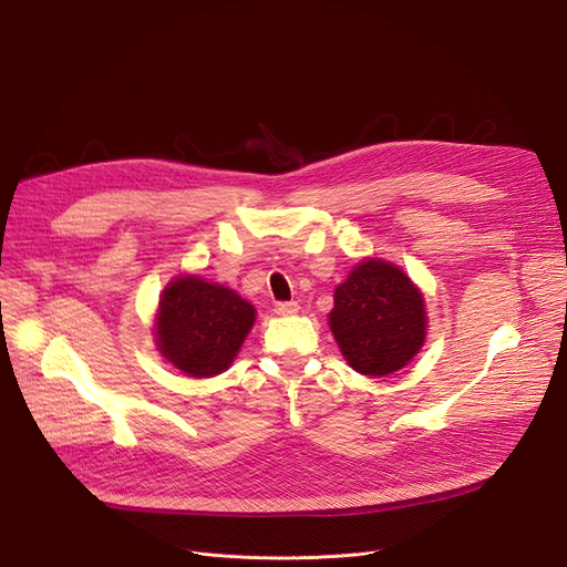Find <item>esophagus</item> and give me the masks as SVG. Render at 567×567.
<instances>
[{
	"label": "esophagus",
	"mask_w": 567,
	"mask_h": 567,
	"mask_svg": "<svg viewBox=\"0 0 567 567\" xmlns=\"http://www.w3.org/2000/svg\"><path fill=\"white\" fill-rule=\"evenodd\" d=\"M299 303L296 301H278L276 303V315H280V317H289V315H296L299 312Z\"/></svg>",
	"instance_id": "obj_1"
}]
</instances>
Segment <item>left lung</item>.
Instances as JSON below:
<instances>
[{
	"label": "left lung",
	"mask_w": 567,
	"mask_h": 567,
	"mask_svg": "<svg viewBox=\"0 0 567 567\" xmlns=\"http://www.w3.org/2000/svg\"><path fill=\"white\" fill-rule=\"evenodd\" d=\"M329 319L347 363L368 377L404 368L425 342L421 291L398 266L381 259L353 268L336 289Z\"/></svg>",
	"instance_id": "1"
}]
</instances>
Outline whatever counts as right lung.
Returning <instances> with one entry per match:
<instances>
[{"label":"right lung","mask_w":567,"mask_h":567,"mask_svg":"<svg viewBox=\"0 0 567 567\" xmlns=\"http://www.w3.org/2000/svg\"><path fill=\"white\" fill-rule=\"evenodd\" d=\"M255 323V308L223 285L195 276L167 285L156 321L158 349L190 377L225 372Z\"/></svg>","instance_id":"obj_1"}]
</instances>
